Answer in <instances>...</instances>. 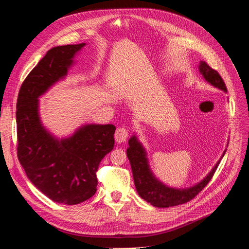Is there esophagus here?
Here are the masks:
<instances>
[{"label": "esophagus", "mask_w": 249, "mask_h": 249, "mask_svg": "<svg viewBox=\"0 0 249 249\" xmlns=\"http://www.w3.org/2000/svg\"><path fill=\"white\" fill-rule=\"evenodd\" d=\"M127 138H128V129L125 128V127H119V128L116 130V133H114V139L118 143H122L125 142Z\"/></svg>", "instance_id": "34e87169"}]
</instances>
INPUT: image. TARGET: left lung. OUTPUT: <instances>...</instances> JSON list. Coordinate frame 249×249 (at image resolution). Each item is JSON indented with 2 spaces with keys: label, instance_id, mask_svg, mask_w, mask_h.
<instances>
[{
  "label": "left lung",
  "instance_id": "left-lung-1",
  "mask_svg": "<svg viewBox=\"0 0 249 249\" xmlns=\"http://www.w3.org/2000/svg\"><path fill=\"white\" fill-rule=\"evenodd\" d=\"M199 67L200 72L207 82L227 92L225 83L215 69L210 67L205 62H201ZM128 144L129 147L127 148V157H128V160L131 165L133 181H135L138 194L142 199L156 207L165 208L177 206L193 200L207 185L209 181L213 179L215 170L218 168V165L220 164L219 161L205 179L194 187L187 189H174L165 186L164 184L159 182L152 176L147 163V158H146V152L143 146L139 143L135 136L130 138ZM224 154H223V156H224Z\"/></svg>",
  "mask_w": 249,
  "mask_h": 249
}]
</instances>
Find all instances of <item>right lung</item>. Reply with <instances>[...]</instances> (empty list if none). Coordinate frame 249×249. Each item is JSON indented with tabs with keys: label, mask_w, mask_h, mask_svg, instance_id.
Segmentation results:
<instances>
[{
	"label": "right lung",
	"mask_w": 249,
	"mask_h": 249,
	"mask_svg": "<svg viewBox=\"0 0 249 249\" xmlns=\"http://www.w3.org/2000/svg\"><path fill=\"white\" fill-rule=\"evenodd\" d=\"M85 44L48 50L22 83L17 101V154L31 183L53 202L75 205L95 194L97 171L113 149L116 126L85 125L72 137L56 140L42 126L37 98L66 75Z\"/></svg>",
	"instance_id": "right-lung-1"
}]
</instances>
